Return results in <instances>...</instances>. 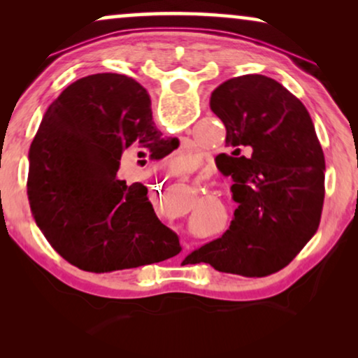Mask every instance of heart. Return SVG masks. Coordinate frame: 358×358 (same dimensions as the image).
I'll use <instances>...</instances> for the list:
<instances>
[{"mask_svg": "<svg viewBox=\"0 0 358 358\" xmlns=\"http://www.w3.org/2000/svg\"><path fill=\"white\" fill-rule=\"evenodd\" d=\"M199 161V155L195 153L194 150L189 148H180L178 151H174L173 155H169L166 158L164 163L168 164V168L174 173H185V171H190L197 164Z\"/></svg>", "mask_w": 358, "mask_h": 358, "instance_id": "b5f03b06", "label": "heart"}]
</instances>
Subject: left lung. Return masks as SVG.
<instances>
[{
  "label": "left lung",
  "mask_w": 358,
  "mask_h": 358,
  "mask_svg": "<svg viewBox=\"0 0 358 358\" xmlns=\"http://www.w3.org/2000/svg\"><path fill=\"white\" fill-rule=\"evenodd\" d=\"M210 109L227 129L231 155L217 156L231 176L238 208L222 238L189 254L192 264L244 277L288 266L315 236L324 203V155L306 107L264 75L224 81Z\"/></svg>",
  "instance_id": "left-lung-1"
}]
</instances>
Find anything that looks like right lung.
<instances>
[{"mask_svg": "<svg viewBox=\"0 0 358 358\" xmlns=\"http://www.w3.org/2000/svg\"><path fill=\"white\" fill-rule=\"evenodd\" d=\"M159 134L148 92L129 76L81 78L52 102L29 150L27 195L37 227L65 261L104 273L180 252L148 189L117 176L125 151L151 153Z\"/></svg>", "mask_w": 358, "mask_h": 358, "instance_id": "1", "label": "right lung"}]
</instances>
